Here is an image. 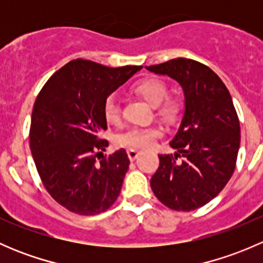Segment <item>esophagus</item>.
Returning <instances> with one entry per match:
<instances>
[{
  "label": "esophagus",
  "mask_w": 263,
  "mask_h": 263,
  "mask_svg": "<svg viewBox=\"0 0 263 263\" xmlns=\"http://www.w3.org/2000/svg\"><path fill=\"white\" fill-rule=\"evenodd\" d=\"M127 155H128V159L131 161L136 160L137 156L140 155V151L139 150H135V148H129L128 151H127Z\"/></svg>",
  "instance_id": "1"
}]
</instances>
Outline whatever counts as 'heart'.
Listing matches in <instances>:
<instances>
[{"instance_id":"heart-1","label":"heart","mask_w":263,"mask_h":263,"mask_svg":"<svg viewBox=\"0 0 263 263\" xmlns=\"http://www.w3.org/2000/svg\"><path fill=\"white\" fill-rule=\"evenodd\" d=\"M137 94L141 95L151 107H159V112L166 118L176 116L178 105L174 100L164 99L168 97V86L158 79H145L135 87ZM163 103V105L161 103ZM104 118L108 123L118 124L121 122V103L116 94L109 95L104 102L103 108ZM160 128L158 127H131L116 136V142L119 146L131 148H145L151 146L160 136Z\"/></svg>"}]
</instances>
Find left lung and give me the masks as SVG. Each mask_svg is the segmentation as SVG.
I'll use <instances>...</instances> for the list:
<instances>
[{"label":"left lung","instance_id":"obj_1","mask_svg":"<svg viewBox=\"0 0 263 263\" xmlns=\"http://www.w3.org/2000/svg\"><path fill=\"white\" fill-rule=\"evenodd\" d=\"M146 70L173 79L184 95L181 124L169 142L176 153L159 155L151 190L172 210H196L221 192L235 169L240 127L232 97L219 76L197 61L174 58Z\"/></svg>","mask_w":263,"mask_h":263}]
</instances>
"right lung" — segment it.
Instances as JSON below:
<instances>
[{"label": "right lung", "instance_id": "1", "mask_svg": "<svg viewBox=\"0 0 263 263\" xmlns=\"http://www.w3.org/2000/svg\"><path fill=\"white\" fill-rule=\"evenodd\" d=\"M140 70L141 66L113 68L71 61L50 76L36 98L31 155L49 195L72 213H103L119 196L129 159L124 148L99 158L108 146L100 139L107 129L103 108L105 99Z\"/></svg>", "mask_w": 263, "mask_h": 263}]
</instances>
